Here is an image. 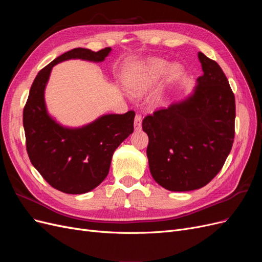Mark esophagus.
<instances>
[{"label":"esophagus","mask_w":262,"mask_h":262,"mask_svg":"<svg viewBox=\"0 0 262 262\" xmlns=\"http://www.w3.org/2000/svg\"><path fill=\"white\" fill-rule=\"evenodd\" d=\"M142 128V116L136 115L134 117V129L140 130Z\"/></svg>","instance_id":"34e87169"}]
</instances>
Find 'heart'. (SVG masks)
Returning <instances> with one entry per match:
<instances>
[{"label":"heart","instance_id":"b5f03b06","mask_svg":"<svg viewBox=\"0 0 262 262\" xmlns=\"http://www.w3.org/2000/svg\"><path fill=\"white\" fill-rule=\"evenodd\" d=\"M169 71L167 62L160 59L146 61L143 66L134 73L128 81V87L131 93L142 95L153 87ZM179 68L173 67L170 71V78H175L179 74Z\"/></svg>","mask_w":262,"mask_h":262}]
</instances>
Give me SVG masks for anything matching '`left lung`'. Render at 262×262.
Listing matches in <instances>:
<instances>
[{"instance_id":"left-lung-1","label":"left lung","mask_w":262,"mask_h":262,"mask_svg":"<svg viewBox=\"0 0 262 262\" xmlns=\"http://www.w3.org/2000/svg\"><path fill=\"white\" fill-rule=\"evenodd\" d=\"M203 75L186 100L143 119L154 180L170 191L208 185L223 167L235 137V96L217 63L198 53Z\"/></svg>"}]
</instances>
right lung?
Instances as JSON below:
<instances>
[{"label": "right lung", "mask_w": 262, "mask_h": 262, "mask_svg": "<svg viewBox=\"0 0 262 262\" xmlns=\"http://www.w3.org/2000/svg\"><path fill=\"white\" fill-rule=\"evenodd\" d=\"M110 47L94 52L75 48L63 53L39 71L30 87L23 112V124L29 160L54 189L82 194L101 184L109 171L115 149L133 132L136 113L105 115L80 129H67L47 114L45 87L52 67L69 59L100 62Z\"/></svg>", "instance_id": "obj_1"}]
</instances>
